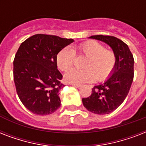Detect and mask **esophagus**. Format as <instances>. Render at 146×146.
<instances>
[{
    "instance_id": "34e87169",
    "label": "esophagus",
    "mask_w": 146,
    "mask_h": 146,
    "mask_svg": "<svg viewBox=\"0 0 146 146\" xmlns=\"http://www.w3.org/2000/svg\"><path fill=\"white\" fill-rule=\"evenodd\" d=\"M71 85H72V86H75V87H80L81 86V85L80 84H77V83H70Z\"/></svg>"
}]
</instances>
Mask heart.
I'll return each mask as SVG.
<instances>
[{
	"label": "heart",
	"instance_id": "obj_1",
	"mask_svg": "<svg viewBox=\"0 0 146 146\" xmlns=\"http://www.w3.org/2000/svg\"><path fill=\"white\" fill-rule=\"evenodd\" d=\"M76 53L86 57L81 70L72 69L65 74V80L72 83L92 82L97 80L102 82L111 75L117 64L114 51L107 49L100 42L89 40L80 44L76 51L70 47L60 50L57 55V64L62 71L68 70L74 64Z\"/></svg>",
	"mask_w": 146,
	"mask_h": 146
}]
</instances>
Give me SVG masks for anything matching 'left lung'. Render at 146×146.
<instances>
[{
    "label": "left lung",
    "mask_w": 146,
    "mask_h": 146,
    "mask_svg": "<svg viewBox=\"0 0 146 146\" xmlns=\"http://www.w3.org/2000/svg\"><path fill=\"white\" fill-rule=\"evenodd\" d=\"M89 38L105 42L117 55L112 76L103 84L94 86L90 96L82 98V104L89 111L108 114L117 108L129 93L134 76L133 56L128 45L114 36L98 35Z\"/></svg>",
    "instance_id": "1"
}]
</instances>
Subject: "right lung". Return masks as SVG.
<instances>
[{
    "mask_svg": "<svg viewBox=\"0 0 146 146\" xmlns=\"http://www.w3.org/2000/svg\"><path fill=\"white\" fill-rule=\"evenodd\" d=\"M73 42L72 38L36 34L20 44L13 60V80L19 99L32 113L48 115L60 106L59 92L64 84L57 55Z\"/></svg>",
    "mask_w": 146,
    "mask_h": 146,
    "instance_id": "right-lung-1",
    "label": "right lung"
}]
</instances>
